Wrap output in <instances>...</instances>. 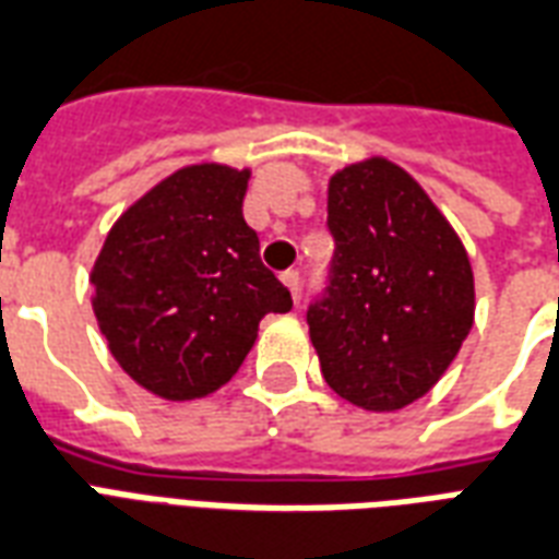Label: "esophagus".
<instances>
[{
  "instance_id": "1",
  "label": "esophagus",
  "mask_w": 559,
  "mask_h": 559,
  "mask_svg": "<svg viewBox=\"0 0 559 559\" xmlns=\"http://www.w3.org/2000/svg\"><path fill=\"white\" fill-rule=\"evenodd\" d=\"M280 280H283L285 288H288V292H292V297L297 300V297H300V271H285Z\"/></svg>"
}]
</instances>
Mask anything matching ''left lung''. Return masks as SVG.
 <instances>
[{
  "mask_svg": "<svg viewBox=\"0 0 559 559\" xmlns=\"http://www.w3.org/2000/svg\"><path fill=\"white\" fill-rule=\"evenodd\" d=\"M335 253L309 338L338 397L394 413L430 392L474 324V274L448 217L404 167L371 155L330 176Z\"/></svg>",
  "mask_w": 559,
  "mask_h": 559,
  "instance_id": "8db88e82",
  "label": "left lung"
}]
</instances>
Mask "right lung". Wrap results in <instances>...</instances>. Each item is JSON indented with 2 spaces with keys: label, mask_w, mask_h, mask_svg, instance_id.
Listing matches in <instances>:
<instances>
[{
  "label": "right lung",
  "mask_w": 559,
  "mask_h": 559,
  "mask_svg": "<svg viewBox=\"0 0 559 559\" xmlns=\"http://www.w3.org/2000/svg\"><path fill=\"white\" fill-rule=\"evenodd\" d=\"M250 167L188 165L117 217L91 271L94 314L126 374L165 401L229 383L259 321L292 295L247 226Z\"/></svg>",
  "instance_id": "add662e5"
}]
</instances>
